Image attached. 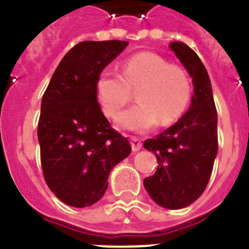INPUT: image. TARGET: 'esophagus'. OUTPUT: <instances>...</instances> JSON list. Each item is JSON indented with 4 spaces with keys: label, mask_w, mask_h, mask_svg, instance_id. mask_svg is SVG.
<instances>
[{
    "label": "esophagus",
    "mask_w": 249,
    "mask_h": 249,
    "mask_svg": "<svg viewBox=\"0 0 249 249\" xmlns=\"http://www.w3.org/2000/svg\"><path fill=\"white\" fill-rule=\"evenodd\" d=\"M131 146H132V151L137 152L142 148V141L140 140L138 137H131Z\"/></svg>",
    "instance_id": "esophagus-1"
}]
</instances>
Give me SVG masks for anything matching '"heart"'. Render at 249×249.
Segmentation results:
<instances>
[{
	"instance_id": "heart-1",
	"label": "heart",
	"mask_w": 249,
	"mask_h": 249,
	"mask_svg": "<svg viewBox=\"0 0 249 249\" xmlns=\"http://www.w3.org/2000/svg\"><path fill=\"white\" fill-rule=\"evenodd\" d=\"M137 91L140 103L123 112L121 127L142 132L160 122L166 126L181 117L190 103L192 86L183 68L169 65L153 52L132 54L122 63L121 74L106 68L96 81V93L103 113L116 117Z\"/></svg>"
}]
</instances>
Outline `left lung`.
<instances>
[{
    "label": "left lung",
    "instance_id": "left-lung-1",
    "mask_svg": "<svg viewBox=\"0 0 249 249\" xmlns=\"http://www.w3.org/2000/svg\"><path fill=\"white\" fill-rule=\"evenodd\" d=\"M169 47L192 77L195 89L190 109L178 122L144 141V148L155 153L158 166L143 184L160 207L181 210L198 198L210 181L218 151L217 109L210 77L197 53L183 42Z\"/></svg>",
    "mask_w": 249,
    "mask_h": 249
}]
</instances>
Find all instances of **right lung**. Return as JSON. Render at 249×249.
<instances>
[{
	"label": "right lung",
	"mask_w": 249,
	"mask_h": 249,
	"mask_svg": "<svg viewBox=\"0 0 249 249\" xmlns=\"http://www.w3.org/2000/svg\"><path fill=\"white\" fill-rule=\"evenodd\" d=\"M128 43L83 41L57 66L41 103V164L50 190L68 206L100 201L111 169L128 157L131 144L101 111L96 81Z\"/></svg>",
	"instance_id": "add662e5"
}]
</instances>
